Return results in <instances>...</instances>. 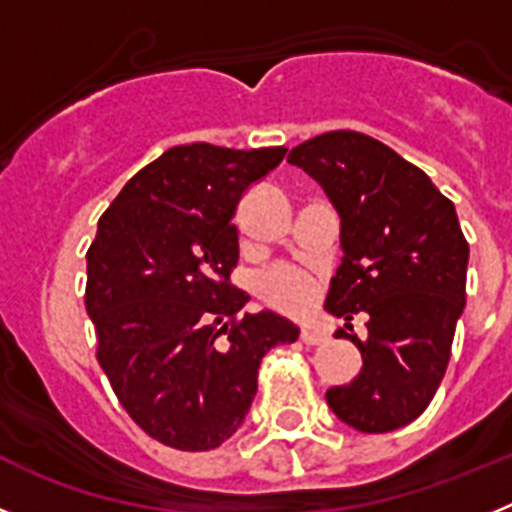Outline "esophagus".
<instances>
[{"label": "esophagus", "instance_id": "esophagus-1", "mask_svg": "<svg viewBox=\"0 0 512 512\" xmlns=\"http://www.w3.org/2000/svg\"><path fill=\"white\" fill-rule=\"evenodd\" d=\"M300 341L307 343V346H320V343L325 341V333L323 330L310 328V325H307V328L300 330Z\"/></svg>", "mask_w": 512, "mask_h": 512}]
</instances>
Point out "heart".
Instances as JSON below:
<instances>
[{
  "mask_svg": "<svg viewBox=\"0 0 512 512\" xmlns=\"http://www.w3.org/2000/svg\"><path fill=\"white\" fill-rule=\"evenodd\" d=\"M259 295L277 310L302 315L315 302V284L295 269H274L261 277Z\"/></svg>",
  "mask_w": 512,
  "mask_h": 512,
  "instance_id": "b5f03b06",
  "label": "heart"
}]
</instances>
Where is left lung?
<instances>
[{
  "mask_svg": "<svg viewBox=\"0 0 512 512\" xmlns=\"http://www.w3.org/2000/svg\"><path fill=\"white\" fill-rule=\"evenodd\" d=\"M287 161L323 187L341 217L343 259L325 310L343 320L369 315L366 341L338 330L364 366L325 400L356 431H397L431 405L467 302L469 243L454 202L425 171L354 130L315 135Z\"/></svg>",
  "mask_w": 512,
  "mask_h": 512,
  "instance_id": "obj_1",
  "label": "left lung"
}]
</instances>
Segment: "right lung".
<instances>
[{
	"label": "right lung",
	"instance_id": "1",
	"mask_svg": "<svg viewBox=\"0 0 512 512\" xmlns=\"http://www.w3.org/2000/svg\"><path fill=\"white\" fill-rule=\"evenodd\" d=\"M284 146H174L143 166L99 217L87 251V312L97 361L151 438L210 451L246 420L266 351L300 328L230 284L235 207L282 164Z\"/></svg>",
	"mask_w": 512,
	"mask_h": 512
}]
</instances>
